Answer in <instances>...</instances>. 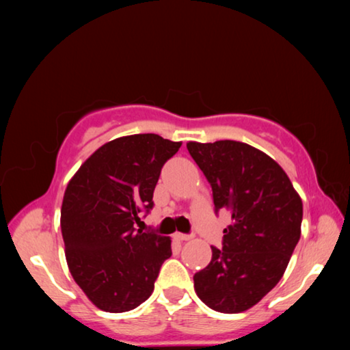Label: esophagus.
Wrapping results in <instances>:
<instances>
[{"label": "esophagus", "instance_id": "34e87169", "mask_svg": "<svg viewBox=\"0 0 350 350\" xmlns=\"http://www.w3.org/2000/svg\"><path fill=\"white\" fill-rule=\"evenodd\" d=\"M174 238L177 239V241H189V239H191V236H189V234H183V233H176L174 234Z\"/></svg>", "mask_w": 350, "mask_h": 350}]
</instances>
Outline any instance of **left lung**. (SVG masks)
Wrapping results in <instances>:
<instances>
[{
	"label": "left lung",
	"mask_w": 350,
	"mask_h": 350,
	"mask_svg": "<svg viewBox=\"0 0 350 350\" xmlns=\"http://www.w3.org/2000/svg\"><path fill=\"white\" fill-rule=\"evenodd\" d=\"M187 148L210 182L216 211L232 216L224 247H211L210 264L194 275V290L213 310L245 312L286 271L301 236L303 200L286 171L258 148L236 140Z\"/></svg>",
	"instance_id": "left-lung-1"
}]
</instances>
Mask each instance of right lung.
I'll use <instances>...</instances> for the list:
<instances>
[{
	"instance_id": "add662e5",
	"label": "right lung",
	"mask_w": 350,
	"mask_h": 350,
	"mask_svg": "<svg viewBox=\"0 0 350 350\" xmlns=\"http://www.w3.org/2000/svg\"><path fill=\"white\" fill-rule=\"evenodd\" d=\"M182 142L157 134L123 135L94 151L68 182L62 234L70 275L97 309L133 310L150 298L171 238L135 230L163 163Z\"/></svg>"
}]
</instances>
